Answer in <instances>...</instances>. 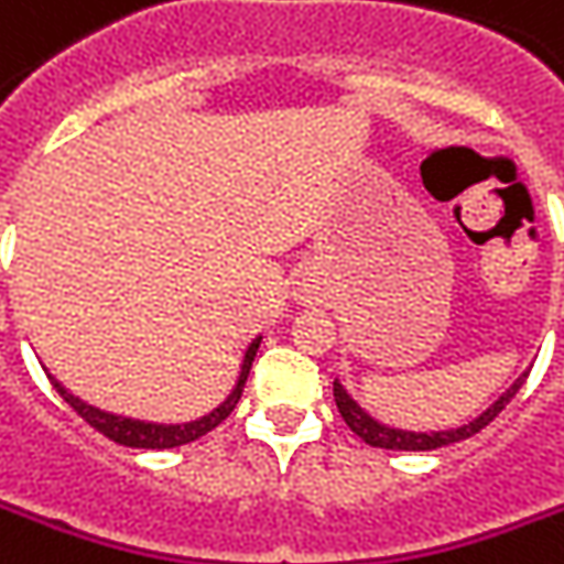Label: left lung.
<instances>
[{
	"mask_svg": "<svg viewBox=\"0 0 564 564\" xmlns=\"http://www.w3.org/2000/svg\"><path fill=\"white\" fill-rule=\"evenodd\" d=\"M522 382L524 377L516 379L507 389V394H500V401H494L491 408L481 413L478 420H473L469 426L447 429V432H404V429L382 426V423H377L370 413H364L361 408L348 398V392L339 382H333V398H336V408L343 413V420L348 423V429H351L358 438H364V442L370 444V447H386V451H435V447L463 442V438H469L475 432H481V429L488 426L494 416L512 401V394L522 389Z\"/></svg>",
	"mask_w": 564,
	"mask_h": 564,
	"instance_id": "left-lung-1",
	"label": "left lung"
}]
</instances>
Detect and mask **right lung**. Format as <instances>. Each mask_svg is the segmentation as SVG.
<instances>
[{"instance_id":"obj_1","label":"right lung","mask_w":564,"mask_h":564,"mask_svg":"<svg viewBox=\"0 0 564 564\" xmlns=\"http://www.w3.org/2000/svg\"><path fill=\"white\" fill-rule=\"evenodd\" d=\"M262 339H256L250 348H247V355H243V367H240V379H237V386H234V392L218 404L216 411L206 413L200 420H194V423H182V426H160V423H141V420H129V416H117V413H105L98 411V408H91L86 401H79V398H73L57 379H52V386L57 389V394L70 404L73 411L79 413L91 429H98L105 438L117 444H126V447H144V451H166V447H178V444L187 442H197L200 435L206 432H213V429L221 423V420H228L231 411L237 408V401H240V394H243V386H247V377H250V367L252 358H256V348H259Z\"/></svg>"}]
</instances>
